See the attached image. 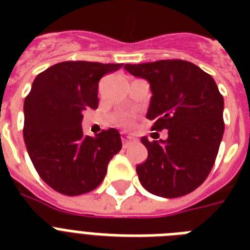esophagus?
Here are the masks:
<instances>
[{"label": "esophagus", "instance_id": "obj_1", "mask_svg": "<svg viewBox=\"0 0 250 250\" xmlns=\"http://www.w3.org/2000/svg\"><path fill=\"white\" fill-rule=\"evenodd\" d=\"M122 141H123V145L125 146H127V145L129 144V143H133V141H136V139L133 136H131V135H123V137H122Z\"/></svg>", "mask_w": 250, "mask_h": 250}]
</instances>
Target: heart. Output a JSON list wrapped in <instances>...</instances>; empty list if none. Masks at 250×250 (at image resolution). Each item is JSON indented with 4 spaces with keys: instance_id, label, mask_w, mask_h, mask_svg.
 <instances>
[{
    "instance_id": "1",
    "label": "heart",
    "mask_w": 250,
    "mask_h": 250,
    "mask_svg": "<svg viewBox=\"0 0 250 250\" xmlns=\"http://www.w3.org/2000/svg\"><path fill=\"white\" fill-rule=\"evenodd\" d=\"M122 123L125 125H131L133 123V117L132 115H125V117H123V119H122Z\"/></svg>"
}]
</instances>
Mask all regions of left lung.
<instances>
[{
    "instance_id": "obj_1",
    "label": "left lung",
    "mask_w": 250,
    "mask_h": 250,
    "mask_svg": "<svg viewBox=\"0 0 250 250\" xmlns=\"http://www.w3.org/2000/svg\"><path fill=\"white\" fill-rule=\"evenodd\" d=\"M133 76L146 79L152 98L146 113L152 129H168L167 140L141 137L148 158L136 171L145 189L166 198L190 193L205 182L221 145L223 96L204 70L183 60L125 64Z\"/></svg>"
}]
</instances>
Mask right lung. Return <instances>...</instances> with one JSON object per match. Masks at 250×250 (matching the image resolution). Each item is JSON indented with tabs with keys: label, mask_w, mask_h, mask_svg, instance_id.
I'll list each match as a JSON object with an SVG mask.
<instances>
[{
	"label": "right lung",
	"mask_w": 250,
	"mask_h": 250,
	"mask_svg": "<svg viewBox=\"0 0 250 250\" xmlns=\"http://www.w3.org/2000/svg\"><path fill=\"white\" fill-rule=\"evenodd\" d=\"M123 63L67 61L40 72L24 100L27 152L37 174L53 189L79 196L97 188L110 160L122 149L115 128L96 137L82 128L83 111L97 109L98 82Z\"/></svg>",
	"instance_id": "right-lung-1"
}]
</instances>
